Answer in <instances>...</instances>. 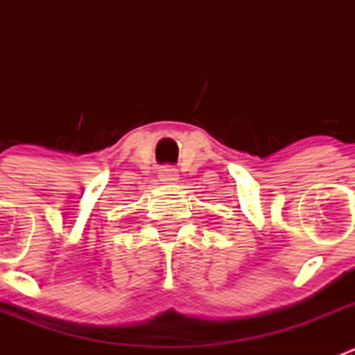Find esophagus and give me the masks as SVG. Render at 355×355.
Returning a JSON list of instances; mask_svg holds the SVG:
<instances>
[{"instance_id":"esophagus-1","label":"esophagus","mask_w":355,"mask_h":355,"mask_svg":"<svg viewBox=\"0 0 355 355\" xmlns=\"http://www.w3.org/2000/svg\"><path fill=\"white\" fill-rule=\"evenodd\" d=\"M161 182H175L178 180V171L171 166H164L159 173Z\"/></svg>"}]
</instances>
